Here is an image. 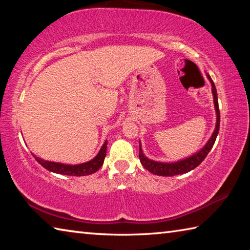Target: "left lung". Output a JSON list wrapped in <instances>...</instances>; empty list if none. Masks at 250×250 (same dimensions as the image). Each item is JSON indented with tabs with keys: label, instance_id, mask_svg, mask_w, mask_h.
I'll list each match as a JSON object with an SVG mask.
<instances>
[{
	"label": "left lung",
	"instance_id": "8db88e82",
	"mask_svg": "<svg viewBox=\"0 0 250 250\" xmlns=\"http://www.w3.org/2000/svg\"><path fill=\"white\" fill-rule=\"evenodd\" d=\"M207 78H208L209 83L211 84V94H213V100H214V108L215 112H216V125H215V129L213 131V134L210 135L208 141L205 143V146L201 147L200 150L192 155L186 156L184 159L174 161V162H161V161H155L149 159L147 156L143 153L141 142H139L140 146V151H139V159L143 167H145L147 171L151 172L152 174L160 175V176H174L179 174H184L192 171L196 167L200 166L203 162V160L206 158V155L208 154V152L213 147L215 140L218 134L219 130V121H221V117H219V109H218V99H217V91L216 87L213 83V80L209 77L208 74H206Z\"/></svg>",
	"mask_w": 250,
	"mask_h": 250
}]
</instances>
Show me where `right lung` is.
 I'll use <instances>...</instances> for the list:
<instances>
[{"label": "right lung", "instance_id": "obj_1", "mask_svg": "<svg viewBox=\"0 0 250 250\" xmlns=\"http://www.w3.org/2000/svg\"><path fill=\"white\" fill-rule=\"evenodd\" d=\"M107 143L108 141L105 140L94 159L80 164H66V163H61V162H53V161L44 160L40 158V156H36L35 154L33 153L32 154L37 162L49 172L57 173V174H62V175L84 176V175H90L92 173H96L101 167H103L104 161L105 158V152H107Z\"/></svg>", "mask_w": 250, "mask_h": 250}]
</instances>
